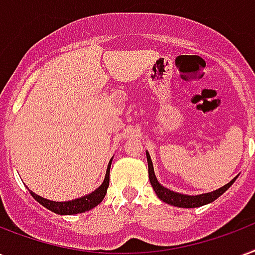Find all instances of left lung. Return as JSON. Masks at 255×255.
<instances>
[{
    "mask_svg": "<svg viewBox=\"0 0 255 255\" xmlns=\"http://www.w3.org/2000/svg\"><path fill=\"white\" fill-rule=\"evenodd\" d=\"M145 155H147V163H148V176H149V183L152 186L153 191L158 195V198L160 201H163L164 203H168L171 206H175V207H182V209H194V207H201V206L209 205L211 202H214L215 199H218L223 192L227 191L230 186L236 179L238 178L237 175L236 178L229 182L227 184H225L223 187H219L218 190L211 192H206V194H199V195H187V194H180V192H175L170 188H166L164 186L159 183L156 176H155V172H153V164L152 160H151V156H149L148 151H145Z\"/></svg>",
    "mask_w": 255,
    "mask_h": 255,
    "instance_id": "8db88e82",
    "label": "left lung"
}]
</instances>
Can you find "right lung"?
<instances>
[{"instance_id":"obj_1","label":"right lung","mask_w":255,"mask_h":255,"mask_svg":"<svg viewBox=\"0 0 255 255\" xmlns=\"http://www.w3.org/2000/svg\"><path fill=\"white\" fill-rule=\"evenodd\" d=\"M112 159H111L110 163H108L106 178L103 180V183L100 184L95 191L88 194V195L76 198V199H72V201L56 202L40 197V195L34 194L32 190H29V192H30V195H32L38 203H41L44 207H46V209L50 210V211H53V213L58 214V215H73V214H80L85 213V211H89V210H92L93 207H96L97 205H100L103 199H104V197H106L107 188L110 186V168L111 163H112Z\"/></svg>"}]
</instances>
